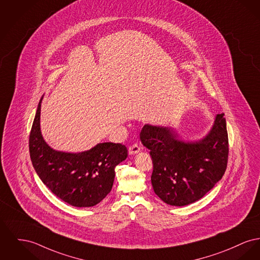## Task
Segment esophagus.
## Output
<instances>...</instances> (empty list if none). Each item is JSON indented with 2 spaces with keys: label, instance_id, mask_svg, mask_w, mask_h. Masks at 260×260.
Returning <instances> with one entry per match:
<instances>
[{
  "label": "esophagus",
  "instance_id": "esophagus-1",
  "mask_svg": "<svg viewBox=\"0 0 260 260\" xmlns=\"http://www.w3.org/2000/svg\"><path fill=\"white\" fill-rule=\"evenodd\" d=\"M141 150V147L138 145V144H134L132 146L128 147V153L129 155H135V154H138V152H140Z\"/></svg>",
  "mask_w": 260,
  "mask_h": 260
}]
</instances>
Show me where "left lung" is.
Wrapping results in <instances>:
<instances>
[{"label": "left lung", "instance_id": "obj_1", "mask_svg": "<svg viewBox=\"0 0 260 260\" xmlns=\"http://www.w3.org/2000/svg\"><path fill=\"white\" fill-rule=\"evenodd\" d=\"M141 143L150 150L155 193L165 203L184 206L202 199L227 168L229 143L224 113L217 114L208 134L183 140L171 126L146 123Z\"/></svg>", "mask_w": 260, "mask_h": 260}]
</instances>
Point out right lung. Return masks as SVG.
Instances as JSON below:
<instances>
[{"label":"right lung","instance_id":"right-lung-1","mask_svg":"<svg viewBox=\"0 0 260 260\" xmlns=\"http://www.w3.org/2000/svg\"><path fill=\"white\" fill-rule=\"evenodd\" d=\"M41 98L29 137L31 162L38 177L62 201L76 207H91L111 191L115 168L127 157L121 143H98L82 152L58 151L43 138L40 128Z\"/></svg>","mask_w":260,"mask_h":260}]
</instances>
